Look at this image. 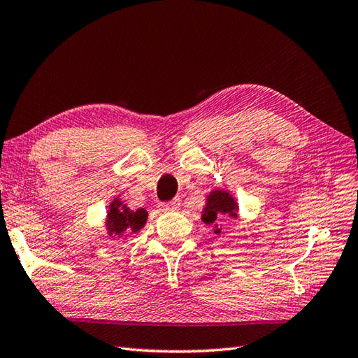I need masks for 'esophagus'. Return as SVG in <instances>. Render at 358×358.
Masks as SVG:
<instances>
[{"mask_svg": "<svg viewBox=\"0 0 358 358\" xmlns=\"http://www.w3.org/2000/svg\"><path fill=\"white\" fill-rule=\"evenodd\" d=\"M178 208H180V200L178 199H175V200H172L169 203H162V204H159V210H163V212L177 210Z\"/></svg>", "mask_w": 358, "mask_h": 358, "instance_id": "1", "label": "esophagus"}]
</instances>
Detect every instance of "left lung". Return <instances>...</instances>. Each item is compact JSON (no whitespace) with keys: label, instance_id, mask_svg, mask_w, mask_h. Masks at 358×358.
<instances>
[{"label":"left lung","instance_id":"obj_1","mask_svg":"<svg viewBox=\"0 0 358 358\" xmlns=\"http://www.w3.org/2000/svg\"><path fill=\"white\" fill-rule=\"evenodd\" d=\"M238 203L224 189H215L206 195V203L201 210V222L212 224L214 234H222L224 220H232L238 217Z\"/></svg>","mask_w":358,"mask_h":358}]
</instances>
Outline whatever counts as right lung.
<instances>
[{"label": "right lung", "mask_w": 358, "mask_h": 358, "mask_svg": "<svg viewBox=\"0 0 358 358\" xmlns=\"http://www.w3.org/2000/svg\"><path fill=\"white\" fill-rule=\"evenodd\" d=\"M106 214L108 215H106L104 226L108 237L112 240H121L123 243L131 234L140 232L148 222V210H132L120 200V196H115L109 203Z\"/></svg>", "instance_id": "1"}]
</instances>
